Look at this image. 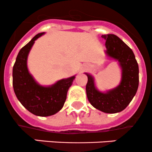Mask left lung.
<instances>
[{
    "mask_svg": "<svg viewBox=\"0 0 152 152\" xmlns=\"http://www.w3.org/2000/svg\"><path fill=\"white\" fill-rule=\"evenodd\" d=\"M106 40V53L119 62L122 79L118 86L106 93L99 91L94 77H88L86 90L89 103L95 109L105 113H117L125 109L136 94L139 85V67L132 49L115 34H103Z\"/></svg>",
    "mask_w": 152,
    "mask_h": 152,
    "instance_id": "left-lung-1",
    "label": "left lung"
}]
</instances>
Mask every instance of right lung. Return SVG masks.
<instances>
[{
	"mask_svg": "<svg viewBox=\"0 0 152 152\" xmlns=\"http://www.w3.org/2000/svg\"><path fill=\"white\" fill-rule=\"evenodd\" d=\"M43 34H36L20 50L13 66L12 84L16 97L28 112L37 116L47 117L62 109L75 76L61 80L51 86H42L36 83L28 71L27 57L34 40Z\"/></svg>",
	"mask_w": 152,
	"mask_h": 152,
	"instance_id": "right-lung-1",
	"label": "right lung"
}]
</instances>
